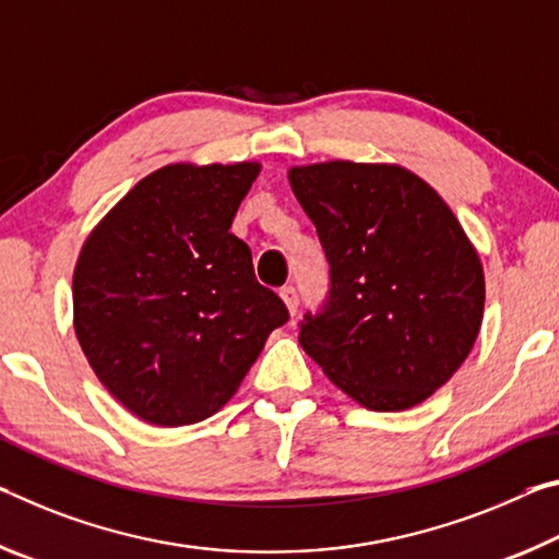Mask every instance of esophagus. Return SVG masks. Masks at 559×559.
Segmentation results:
<instances>
[{"mask_svg": "<svg viewBox=\"0 0 559 559\" xmlns=\"http://www.w3.org/2000/svg\"><path fill=\"white\" fill-rule=\"evenodd\" d=\"M280 297L285 299V305H287V309L292 314L297 312V307H299V292L295 289V287H282L280 289Z\"/></svg>", "mask_w": 559, "mask_h": 559, "instance_id": "esophagus-1", "label": "esophagus"}]
</instances>
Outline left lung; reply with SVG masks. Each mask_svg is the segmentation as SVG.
Returning a JSON list of instances; mask_svg holds the SVG:
<instances>
[{
	"label": "left lung",
	"mask_w": 559,
	"mask_h": 559,
	"mask_svg": "<svg viewBox=\"0 0 559 559\" xmlns=\"http://www.w3.org/2000/svg\"><path fill=\"white\" fill-rule=\"evenodd\" d=\"M329 262L299 344L371 411L426 401L461 369L483 322L473 245L436 190L399 166L332 160L289 170Z\"/></svg>",
	"instance_id": "8db88e82"
}]
</instances>
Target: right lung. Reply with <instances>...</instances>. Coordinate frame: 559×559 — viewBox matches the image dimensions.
<instances>
[{"mask_svg":"<svg viewBox=\"0 0 559 559\" xmlns=\"http://www.w3.org/2000/svg\"><path fill=\"white\" fill-rule=\"evenodd\" d=\"M260 163L166 166L108 213L73 272V329L114 399L153 426L223 408L289 312L230 233Z\"/></svg>","mask_w":559,"mask_h":559,"instance_id":"1","label":"right lung"}]
</instances>
